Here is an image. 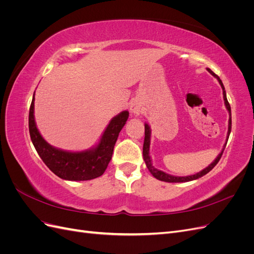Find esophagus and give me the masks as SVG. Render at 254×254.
<instances>
[{"label": "esophagus", "instance_id": "obj_1", "mask_svg": "<svg viewBox=\"0 0 254 254\" xmlns=\"http://www.w3.org/2000/svg\"><path fill=\"white\" fill-rule=\"evenodd\" d=\"M130 111H131V113H133L134 115H140L144 111V107H143L141 102L134 101L131 104V106H130Z\"/></svg>", "mask_w": 254, "mask_h": 254}]
</instances>
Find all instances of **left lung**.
<instances>
[{
  "label": "left lung",
  "instance_id": "obj_1",
  "mask_svg": "<svg viewBox=\"0 0 254 254\" xmlns=\"http://www.w3.org/2000/svg\"><path fill=\"white\" fill-rule=\"evenodd\" d=\"M207 71H209V73H211L215 78H217L219 84L221 86V89H222V95H224V101H225V105H226V108L229 112V126H228V134H227V141L224 145V148H222V150L220 151L219 155L217 156V158L215 159L213 162L205 167L204 170H202L201 172H199L195 175H190V176H186V177H178V176H173V175H170V174H166L162 171H159L157 170V168L153 167L152 163H151V159H150V156H149V146H150V134H151V130H150V127L148 124H146L145 123V139H144V145H143V159L145 161L146 163V166H147L148 171L150 172V174L155 177V178H157L158 180H161V181H165V182H188V181H191V180H196L198 178H200V177L206 175L207 173H209L210 171L213 170V167L216 165L218 163V161L220 160L221 156H222V152H224V149L226 147L227 145V142H228V139H229V135H230V132H231V126H232V120H231V107H230V104L228 102L227 99V95H226V91H225V87H224V83H222L221 79L218 77V76L215 74L213 71H211L210 68H206Z\"/></svg>",
  "mask_w": 254,
  "mask_h": 254
}]
</instances>
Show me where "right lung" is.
I'll return each mask as SVG.
<instances>
[{
	"instance_id": "add662e5",
	"label": "right lung",
	"mask_w": 254,
	"mask_h": 254,
	"mask_svg": "<svg viewBox=\"0 0 254 254\" xmlns=\"http://www.w3.org/2000/svg\"><path fill=\"white\" fill-rule=\"evenodd\" d=\"M35 94L29 108L28 127L30 139L43 162L59 178L70 181H84L102 176L112 158L119 133L129 117L122 111L114 117L94 147L82 151H66L54 147L45 141L38 130L34 117Z\"/></svg>"
}]
</instances>
